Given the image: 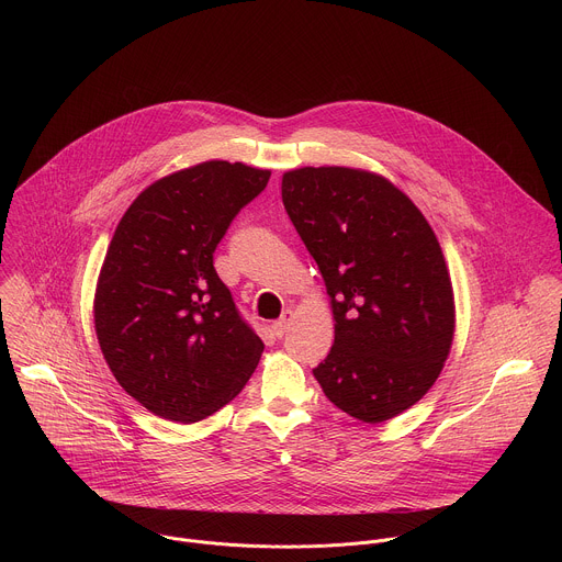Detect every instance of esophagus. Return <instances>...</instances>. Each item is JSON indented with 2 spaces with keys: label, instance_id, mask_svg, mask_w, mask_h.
Masks as SVG:
<instances>
[{
  "label": "esophagus",
  "instance_id": "esophagus-1",
  "mask_svg": "<svg viewBox=\"0 0 562 562\" xmlns=\"http://www.w3.org/2000/svg\"><path fill=\"white\" fill-rule=\"evenodd\" d=\"M291 319H293V311H291V308H286V311L282 313V317L276 319V323L271 325V331H273L276 338H282V336L286 334V329H289V325H291Z\"/></svg>",
  "mask_w": 562,
  "mask_h": 562
}]
</instances>
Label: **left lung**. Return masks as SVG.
Segmentation results:
<instances>
[{
    "mask_svg": "<svg viewBox=\"0 0 562 562\" xmlns=\"http://www.w3.org/2000/svg\"><path fill=\"white\" fill-rule=\"evenodd\" d=\"M282 202L325 278L336 319L315 380L362 423L403 414L434 386L456 327L434 228L403 191L362 169L286 171Z\"/></svg>",
    "mask_w": 562,
    "mask_h": 562,
    "instance_id": "obj_1",
    "label": "left lung"
}]
</instances>
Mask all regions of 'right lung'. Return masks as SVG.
<instances>
[{
    "label": "right lung",
    "mask_w": 562,
    "mask_h": 562,
    "mask_svg": "<svg viewBox=\"0 0 562 562\" xmlns=\"http://www.w3.org/2000/svg\"><path fill=\"white\" fill-rule=\"evenodd\" d=\"M271 171L243 162L182 169L122 215L95 289V334L122 389L150 414L198 423L243 391L262 340L239 315L213 254Z\"/></svg>",
    "instance_id": "obj_1"
}]
</instances>
